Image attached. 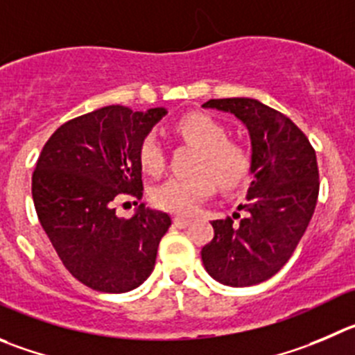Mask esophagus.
I'll list each match as a JSON object with an SVG mask.
<instances>
[{"instance_id": "esophagus-1", "label": "esophagus", "mask_w": 355, "mask_h": 355, "mask_svg": "<svg viewBox=\"0 0 355 355\" xmlns=\"http://www.w3.org/2000/svg\"><path fill=\"white\" fill-rule=\"evenodd\" d=\"M190 223H191L190 218H183V216H175L174 218V225L178 226V228H187Z\"/></svg>"}]
</instances>
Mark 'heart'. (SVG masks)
Wrapping results in <instances>:
<instances>
[{"instance_id": "obj_1", "label": "heart", "mask_w": 355, "mask_h": 355, "mask_svg": "<svg viewBox=\"0 0 355 355\" xmlns=\"http://www.w3.org/2000/svg\"><path fill=\"white\" fill-rule=\"evenodd\" d=\"M175 132L198 146L191 175H175L151 191L155 207L174 214H193L198 205L216 193L218 184L234 190L248 180L251 155L244 144L228 139L226 129L211 114L191 111L175 121ZM141 167L157 175L165 168V150L155 132H148L137 148Z\"/></svg>"}]
</instances>
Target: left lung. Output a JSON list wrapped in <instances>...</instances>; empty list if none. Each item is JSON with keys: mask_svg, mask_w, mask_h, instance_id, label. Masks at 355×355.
I'll list each match as a JSON object with an SVG mask.
<instances>
[{"mask_svg": "<svg viewBox=\"0 0 355 355\" xmlns=\"http://www.w3.org/2000/svg\"><path fill=\"white\" fill-rule=\"evenodd\" d=\"M204 107L230 111L251 136L252 181L244 218L212 221L214 239L202 248L212 279L225 286H254L275 275L295 252L319 197L315 150L281 111L256 99H211Z\"/></svg>", "mask_w": 355, "mask_h": 355, "instance_id": "obj_1", "label": "left lung"}]
</instances>
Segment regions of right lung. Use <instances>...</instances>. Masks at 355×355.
<instances>
[{
	"mask_svg": "<svg viewBox=\"0 0 355 355\" xmlns=\"http://www.w3.org/2000/svg\"><path fill=\"white\" fill-rule=\"evenodd\" d=\"M164 107L106 106L66 121L50 136L33 172V200L67 272L101 293H127L153 272L171 216L141 204L118 218L123 197H143L141 139Z\"/></svg>",
	"mask_w": 355,
	"mask_h": 355,
	"instance_id": "obj_1",
	"label": "right lung"
}]
</instances>
